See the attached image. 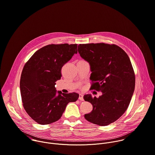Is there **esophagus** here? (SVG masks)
I'll return each mask as SVG.
<instances>
[{"instance_id": "1", "label": "esophagus", "mask_w": 155, "mask_h": 155, "mask_svg": "<svg viewBox=\"0 0 155 155\" xmlns=\"http://www.w3.org/2000/svg\"><path fill=\"white\" fill-rule=\"evenodd\" d=\"M79 100H81V101H83V95L81 94H79Z\"/></svg>"}]
</instances>
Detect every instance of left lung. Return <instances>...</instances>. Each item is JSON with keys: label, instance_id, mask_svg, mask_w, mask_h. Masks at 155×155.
I'll list each match as a JSON object with an SVG mask.
<instances>
[{"label": "left lung", "instance_id": "obj_1", "mask_svg": "<svg viewBox=\"0 0 155 155\" xmlns=\"http://www.w3.org/2000/svg\"><path fill=\"white\" fill-rule=\"evenodd\" d=\"M80 56L91 66V89L101 91L98 98L84 95L93 110L84 118L94 124L106 126L114 122L125 112L135 87V74L125 51L115 44H79Z\"/></svg>", "mask_w": 155, "mask_h": 155}]
</instances>
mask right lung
<instances>
[{
    "label": "right lung",
    "instance_id": "right-lung-1",
    "mask_svg": "<svg viewBox=\"0 0 155 155\" xmlns=\"http://www.w3.org/2000/svg\"><path fill=\"white\" fill-rule=\"evenodd\" d=\"M75 54L77 44H49L31 56L23 68L20 89L23 107L28 116L41 125L59 120L69 102L79 94L58 91L55 81L61 77V68Z\"/></svg>",
    "mask_w": 155,
    "mask_h": 155
}]
</instances>
